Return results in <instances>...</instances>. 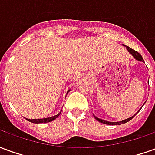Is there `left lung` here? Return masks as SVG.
<instances>
[{"label": "left lung", "mask_w": 155, "mask_h": 155, "mask_svg": "<svg viewBox=\"0 0 155 155\" xmlns=\"http://www.w3.org/2000/svg\"><path fill=\"white\" fill-rule=\"evenodd\" d=\"M123 45H124V46H125V47H126L127 51H129V53H130V54H131L132 55H133L134 58L135 60H137V61H142V62H144V61H143V58H142V56L140 55V53H138L137 51H134V50H132L131 48H130L129 46H126V45H124V44H123ZM143 104H144V103H143ZM142 107H143V106H142ZM140 110H141V108H140L139 110L137 111L135 114H134L133 116L130 117V118H128V119H126V120H122V121H117V122H110V121H106V120H101V119L98 118V117H96L95 115H94V117L95 118V120H98L99 122L104 124H109V125H120V124H122L126 123V122H128V121H130V120H132L134 117L135 116V115H136V114L139 113V111H140Z\"/></svg>", "instance_id": "left-lung-1"}]
</instances>
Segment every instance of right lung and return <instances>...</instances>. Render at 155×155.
<instances>
[{
  "mask_svg": "<svg viewBox=\"0 0 155 155\" xmlns=\"http://www.w3.org/2000/svg\"><path fill=\"white\" fill-rule=\"evenodd\" d=\"M71 90H69L67 91V93L66 94L70 92ZM61 112H60L59 114H57L56 115H54V116H51V117H47V118H44V119H33V120H30V119H26V120L30 121V122H31V123L34 124H42V123H49V122H51V121H53L56 118H57L60 114H61Z\"/></svg>",
  "mask_w": 155,
  "mask_h": 155,
  "instance_id": "1",
  "label": "right lung"
}]
</instances>
